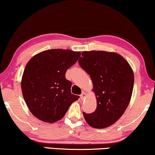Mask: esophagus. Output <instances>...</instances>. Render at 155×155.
Listing matches in <instances>:
<instances>
[{
	"mask_svg": "<svg viewBox=\"0 0 155 155\" xmlns=\"http://www.w3.org/2000/svg\"><path fill=\"white\" fill-rule=\"evenodd\" d=\"M85 97H86V93L84 91H83L81 93V94L80 95V98H81V99H84Z\"/></svg>",
	"mask_w": 155,
	"mask_h": 155,
	"instance_id": "obj_1",
	"label": "esophagus"
}]
</instances>
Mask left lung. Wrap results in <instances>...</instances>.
I'll return each instance as SVG.
<instances>
[{"label":"left lung","instance_id":"8db88e82","mask_svg":"<svg viewBox=\"0 0 155 155\" xmlns=\"http://www.w3.org/2000/svg\"><path fill=\"white\" fill-rule=\"evenodd\" d=\"M81 56L79 64L91 77L97 101L94 112H84V119L94 128H106L122 116L130 104L134 87L132 68L117 53L91 51Z\"/></svg>","mask_w":155,"mask_h":155}]
</instances>
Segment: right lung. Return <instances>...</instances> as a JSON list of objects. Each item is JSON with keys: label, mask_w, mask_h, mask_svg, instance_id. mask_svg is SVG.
<instances>
[{"label": "right lung", "mask_w": 155, "mask_h": 155, "mask_svg": "<svg viewBox=\"0 0 155 155\" xmlns=\"http://www.w3.org/2000/svg\"><path fill=\"white\" fill-rule=\"evenodd\" d=\"M81 53L51 49L35 55L25 66L21 89L32 114L45 122L61 119L79 96L72 94L71 82L66 79L68 68L77 61Z\"/></svg>", "instance_id": "add662e5"}]
</instances>
